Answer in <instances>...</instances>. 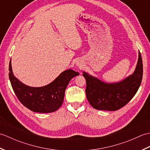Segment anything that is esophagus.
Returning a JSON list of instances; mask_svg holds the SVG:
<instances>
[{
  "mask_svg": "<svg viewBox=\"0 0 150 150\" xmlns=\"http://www.w3.org/2000/svg\"><path fill=\"white\" fill-rule=\"evenodd\" d=\"M78 66H81V64H78Z\"/></svg>",
  "mask_w": 150,
  "mask_h": 150,
  "instance_id": "obj_1",
  "label": "esophagus"
}]
</instances>
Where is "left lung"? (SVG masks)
Returning a JSON list of instances; mask_svg holds the SVG:
<instances>
[{
    "label": "left lung",
    "mask_w": 150,
    "mask_h": 150,
    "mask_svg": "<svg viewBox=\"0 0 150 150\" xmlns=\"http://www.w3.org/2000/svg\"><path fill=\"white\" fill-rule=\"evenodd\" d=\"M142 75V60L140 52L135 71L120 82L106 83L83 71L82 75L86 81L87 99L96 110L116 111L134 97L141 84Z\"/></svg>",
    "instance_id": "1"
}]
</instances>
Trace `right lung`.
<instances>
[{"mask_svg": "<svg viewBox=\"0 0 150 150\" xmlns=\"http://www.w3.org/2000/svg\"><path fill=\"white\" fill-rule=\"evenodd\" d=\"M9 78L13 90L21 103L38 113H52L61 106L69 82L79 73L73 69L62 72L55 80L42 87H31L21 82L13 73L11 62L9 65Z\"/></svg>", "mask_w": 150, "mask_h": 150, "instance_id": "add662e5", "label": "right lung"}]
</instances>
